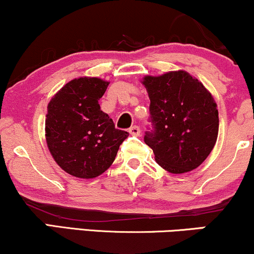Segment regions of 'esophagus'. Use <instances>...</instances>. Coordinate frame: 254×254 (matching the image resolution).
<instances>
[{
	"label": "esophagus",
	"instance_id": "1",
	"mask_svg": "<svg viewBox=\"0 0 254 254\" xmlns=\"http://www.w3.org/2000/svg\"><path fill=\"white\" fill-rule=\"evenodd\" d=\"M129 132L133 136H139V133H140L139 127H137V125H133V127H131L129 129Z\"/></svg>",
	"mask_w": 254,
	"mask_h": 254
}]
</instances>
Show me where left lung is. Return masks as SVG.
Here are the masks:
<instances>
[{"instance_id":"obj_1","label":"left lung","mask_w":254,"mask_h":254,"mask_svg":"<svg viewBox=\"0 0 254 254\" xmlns=\"http://www.w3.org/2000/svg\"><path fill=\"white\" fill-rule=\"evenodd\" d=\"M150 106L144 142L155 160L173 174L190 172L208 157L219 131V112L212 94L185 71L143 80Z\"/></svg>"}]
</instances>
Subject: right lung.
Returning <instances> with one entry per match:
<instances>
[{
	"label": "right lung",
	"instance_id": "obj_1",
	"mask_svg": "<svg viewBox=\"0 0 254 254\" xmlns=\"http://www.w3.org/2000/svg\"><path fill=\"white\" fill-rule=\"evenodd\" d=\"M108 81L98 78L71 80L48 104L46 140L52 156L69 175L93 179L115 161L129 133L116 129L98 100Z\"/></svg>",
	"mask_w": 254,
	"mask_h": 254
}]
</instances>
